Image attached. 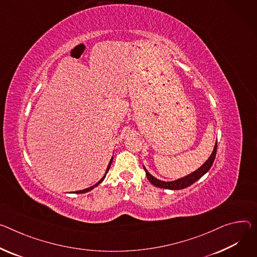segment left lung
Listing matches in <instances>:
<instances>
[{
  "label": "left lung",
  "mask_w": 257,
  "mask_h": 257,
  "mask_svg": "<svg viewBox=\"0 0 257 257\" xmlns=\"http://www.w3.org/2000/svg\"><path fill=\"white\" fill-rule=\"evenodd\" d=\"M216 150H217V144H215L214 149L212 154L210 155V157L208 158V160L204 163V164L198 168L197 170H195L194 172L185 175L181 178H178L176 180H172V181H164V180H160L158 178H156L155 176H153L148 170L147 168L144 166V169L146 171L147 177L150 180V182L152 184H154L155 186H158V188L161 189H166V190H172V191H177V190H182L188 188V186L192 185L193 183H195L197 180H199L203 175H205L210 168H211L213 162L215 160V156H216Z\"/></svg>",
  "instance_id": "left-lung-1"
}]
</instances>
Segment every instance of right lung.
I'll return each mask as SVG.
<instances>
[{"label":"right lung","instance_id":"obj_1","mask_svg":"<svg viewBox=\"0 0 257 257\" xmlns=\"http://www.w3.org/2000/svg\"><path fill=\"white\" fill-rule=\"evenodd\" d=\"M112 160H113V156L111 157V159H110V161H109V163H108V166H107V168H106V171H105V173H104V175L102 176V178L98 181V182H96L94 185H92V186H90V188H87V189H85V190H82V191H78V192H76L77 194H85V193H88V192H90V191H92L93 189L94 188H96L97 185H99L103 180H104V178H105V176H106V173H107V171L109 170V168H110V165H111V163H112Z\"/></svg>","mask_w":257,"mask_h":257}]
</instances>
